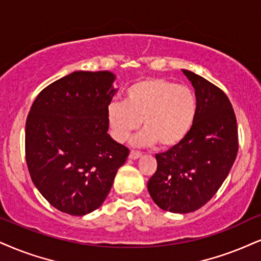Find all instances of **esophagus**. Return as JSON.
<instances>
[{"instance_id": "1", "label": "esophagus", "mask_w": 261, "mask_h": 261, "mask_svg": "<svg viewBox=\"0 0 261 261\" xmlns=\"http://www.w3.org/2000/svg\"><path fill=\"white\" fill-rule=\"evenodd\" d=\"M140 157H141V152H139V151H130V153H129L130 160H138V159H140Z\"/></svg>"}]
</instances>
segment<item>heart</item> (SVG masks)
<instances>
[{
  "label": "heart",
  "instance_id": "heart-1",
  "mask_svg": "<svg viewBox=\"0 0 261 261\" xmlns=\"http://www.w3.org/2000/svg\"><path fill=\"white\" fill-rule=\"evenodd\" d=\"M198 112L196 94L188 86L165 79H144L129 86L124 101L112 102L106 110V121L112 138L123 143L141 125L134 139L137 145H155L170 149L180 145L194 127Z\"/></svg>",
  "mask_w": 261,
  "mask_h": 261
}]
</instances>
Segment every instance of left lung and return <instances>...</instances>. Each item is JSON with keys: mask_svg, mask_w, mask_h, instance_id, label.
<instances>
[{"mask_svg": "<svg viewBox=\"0 0 261 261\" xmlns=\"http://www.w3.org/2000/svg\"><path fill=\"white\" fill-rule=\"evenodd\" d=\"M195 89L198 112L181 144L156 153L157 169L147 182L163 211L191 213L204 205L229 175L239 151L237 121L225 93L203 77L182 70Z\"/></svg>", "mask_w": 261, "mask_h": 261, "instance_id": "1", "label": "left lung"}]
</instances>
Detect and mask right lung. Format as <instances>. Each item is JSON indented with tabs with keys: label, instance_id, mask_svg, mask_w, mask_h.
Wrapping results in <instances>:
<instances>
[{
	"label": "right lung",
	"instance_id": "add662e5",
	"mask_svg": "<svg viewBox=\"0 0 261 261\" xmlns=\"http://www.w3.org/2000/svg\"><path fill=\"white\" fill-rule=\"evenodd\" d=\"M115 80L110 71H75L46 87L29 112L25 153L32 182L64 213L82 217L100 207L129 155L108 133Z\"/></svg>",
	"mask_w": 261,
	"mask_h": 261
}]
</instances>
